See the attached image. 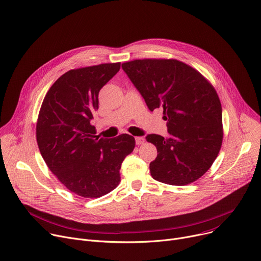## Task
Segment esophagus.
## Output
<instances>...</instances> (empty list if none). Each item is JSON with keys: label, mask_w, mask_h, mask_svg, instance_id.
Returning <instances> with one entry per match:
<instances>
[{"label": "esophagus", "mask_w": 261, "mask_h": 261, "mask_svg": "<svg viewBox=\"0 0 261 261\" xmlns=\"http://www.w3.org/2000/svg\"><path fill=\"white\" fill-rule=\"evenodd\" d=\"M145 137L143 136H137L135 137V142H136V145H143L145 143Z\"/></svg>", "instance_id": "1"}]
</instances>
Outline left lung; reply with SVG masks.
<instances>
[{
	"instance_id": "1",
	"label": "left lung",
	"mask_w": 261,
	"mask_h": 261,
	"mask_svg": "<svg viewBox=\"0 0 261 261\" xmlns=\"http://www.w3.org/2000/svg\"><path fill=\"white\" fill-rule=\"evenodd\" d=\"M124 71L150 111L164 109L168 137L148 134L158 158L150 163L155 180L185 186L201 177L222 144L221 103L214 87L191 66L165 59L126 62Z\"/></svg>"
}]
</instances>
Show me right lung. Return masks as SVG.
<instances>
[{
	"mask_svg": "<svg viewBox=\"0 0 261 261\" xmlns=\"http://www.w3.org/2000/svg\"><path fill=\"white\" fill-rule=\"evenodd\" d=\"M120 69V63L72 69L50 87L37 123V142L57 178L74 194L97 198L114 190L119 169L135 147L134 137L98 138L90 124L98 109V92Z\"/></svg>",
	"mask_w": 261,
	"mask_h": 261,
	"instance_id": "1",
	"label": "right lung"
}]
</instances>
